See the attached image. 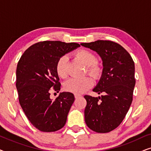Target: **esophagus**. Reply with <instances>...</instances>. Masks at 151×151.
I'll return each mask as SVG.
<instances>
[{
  "label": "esophagus",
  "mask_w": 151,
  "mask_h": 151,
  "mask_svg": "<svg viewBox=\"0 0 151 151\" xmlns=\"http://www.w3.org/2000/svg\"><path fill=\"white\" fill-rule=\"evenodd\" d=\"M81 97H82V96H80V95H79V94H75V98L76 99H78V98H81Z\"/></svg>",
  "instance_id": "34e87169"
}]
</instances>
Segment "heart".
I'll return each mask as SVG.
<instances>
[{
  "label": "heart",
  "instance_id": "obj_1",
  "mask_svg": "<svg viewBox=\"0 0 151 151\" xmlns=\"http://www.w3.org/2000/svg\"><path fill=\"white\" fill-rule=\"evenodd\" d=\"M75 55L86 66V71L95 78L100 77L102 74V68L100 63H97L96 58L93 53L89 51L81 49L76 52ZM67 57L63 55L58 60L55 69L60 77L62 78H67ZM93 80L88 76L81 78H73L68 80L65 83L64 88L67 91L75 94L83 93L91 87Z\"/></svg>",
  "mask_w": 151,
  "mask_h": 151
}]
</instances>
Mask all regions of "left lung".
I'll list each match as a JSON object with an SVG mask.
<instances>
[{
  "label": "left lung",
  "instance_id": "left-lung-1",
  "mask_svg": "<svg viewBox=\"0 0 151 151\" xmlns=\"http://www.w3.org/2000/svg\"><path fill=\"white\" fill-rule=\"evenodd\" d=\"M96 51L102 60V73L93 91L98 98L84 96V119L87 127L97 133H109L118 127L133 101L135 84V64L131 55L116 42L97 40L81 43Z\"/></svg>",
  "mask_w": 151,
  "mask_h": 151
}]
</instances>
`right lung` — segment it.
<instances>
[{
	"label": "right lung",
	"mask_w": 151,
	"mask_h": 151,
	"mask_svg": "<svg viewBox=\"0 0 151 151\" xmlns=\"http://www.w3.org/2000/svg\"><path fill=\"white\" fill-rule=\"evenodd\" d=\"M80 47L74 42L43 41L24 51L16 69V88L24 114L36 129L42 132L58 131L65 125L68 113L75 100L70 92L60 93L55 100L50 98L53 88L59 92L55 66L58 60Z\"/></svg>",
	"instance_id": "1"
}]
</instances>
